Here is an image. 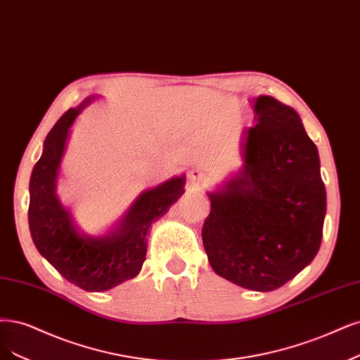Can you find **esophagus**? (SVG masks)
Here are the masks:
<instances>
[{
  "instance_id": "34e87169",
  "label": "esophagus",
  "mask_w": 360,
  "mask_h": 360,
  "mask_svg": "<svg viewBox=\"0 0 360 360\" xmlns=\"http://www.w3.org/2000/svg\"><path fill=\"white\" fill-rule=\"evenodd\" d=\"M188 183H189L191 188L200 189V188H202V186H205L207 177L202 174L201 171H191L189 176H188Z\"/></svg>"
}]
</instances>
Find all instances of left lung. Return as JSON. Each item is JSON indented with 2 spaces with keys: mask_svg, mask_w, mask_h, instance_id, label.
<instances>
[{
  "mask_svg": "<svg viewBox=\"0 0 360 360\" xmlns=\"http://www.w3.org/2000/svg\"><path fill=\"white\" fill-rule=\"evenodd\" d=\"M256 127L244 132L243 171L210 192L202 226L208 262L240 288L271 292L316 257L326 191L316 144L300 115L272 96L255 100Z\"/></svg>",
  "mask_w": 360,
  "mask_h": 360,
  "instance_id": "obj_1",
  "label": "left lung"
}]
</instances>
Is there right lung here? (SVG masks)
Here are the masks:
<instances>
[{"label": "right lung", "mask_w": 360, "mask_h": 360, "mask_svg": "<svg viewBox=\"0 0 360 360\" xmlns=\"http://www.w3.org/2000/svg\"><path fill=\"white\" fill-rule=\"evenodd\" d=\"M92 100L95 96L70 108L47 134L30 180L28 221L37 250L62 277L86 292H104L139 274L148 229L184 193L186 177L141 193L113 232L103 237L80 232L58 200L56 177L72 122Z\"/></svg>", "instance_id": "add662e5"}]
</instances>
